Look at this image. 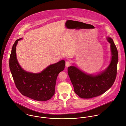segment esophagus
<instances>
[{
  "mask_svg": "<svg viewBox=\"0 0 126 126\" xmlns=\"http://www.w3.org/2000/svg\"><path fill=\"white\" fill-rule=\"evenodd\" d=\"M70 65H71V63H70V61H67V62H66V63H65V66H66V67H69Z\"/></svg>",
  "mask_w": 126,
  "mask_h": 126,
  "instance_id": "1",
  "label": "esophagus"
}]
</instances>
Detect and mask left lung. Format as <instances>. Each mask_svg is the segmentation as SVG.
Returning <instances> with one entry per match:
<instances>
[{
	"label": "left lung",
	"instance_id": "1",
	"mask_svg": "<svg viewBox=\"0 0 126 126\" xmlns=\"http://www.w3.org/2000/svg\"><path fill=\"white\" fill-rule=\"evenodd\" d=\"M110 44L111 59L108 67L97 74H88L74 65L68 68V74L75 93L82 98H90L100 95L113 85L116 76L118 55L113 40L107 36Z\"/></svg>",
	"mask_w": 126,
	"mask_h": 126
}]
</instances>
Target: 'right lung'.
<instances>
[{
  "instance_id": "1",
  "label": "right lung",
  "mask_w": 126,
  "mask_h": 126,
  "mask_svg": "<svg viewBox=\"0 0 126 126\" xmlns=\"http://www.w3.org/2000/svg\"><path fill=\"white\" fill-rule=\"evenodd\" d=\"M22 39H18L15 42L10 58V69L15 84L24 96L37 101L49 100L54 95L58 75L64 70L65 62L61 60L50 64L37 73L24 70L18 63L16 54L18 42Z\"/></svg>"
}]
</instances>
